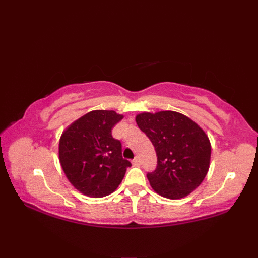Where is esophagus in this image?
I'll use <instances>...</instances> for the list:
<instances>
[{"label":"esophagus","instance_id":"1","mask_svg":"<svg viewBox=\"0 0 258 258\" xmlns=\"http://www.w3.org/2000/svg\"><path fill=\"white\" fill-rule=\"evenodd\" d=\"M132 163L134 164V165H140V164H141V160H140V157H139V156H136V157L134 158V160L132 161Z\"/></svg>","mask_w":258,"mask_h":258}]
</instances>
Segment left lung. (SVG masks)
<instances>
[{
  "instance_id": "obj_1",
  "label": "left lung",
  "mask_w": 258,
  "mask_h": 258,
  "mask_svg": "<svg viewBox=\"0 0 258 258\" xmlns=\"http://www.w3.org/2000/svg\"><path fill=\"white\" fill-rule=\"evenodd\" d=\"M155 147L157 165L147 173L157 194L178 200L204 180L210 168L211 143L194 120L174 111L141 113L135 118Z\"/></svg>"
}]
</instances>
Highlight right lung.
I'll use <instances>...</instances> for the list:
<instances>
[{"mask_svg":"<svg viewBox=\"0 0 258 258\" xmlns=\"http://www.w3.org/2000/svg\"><path fill=\"white\" fill-rule=\"evenodd\" d=\"M123 115L96 109L64 131L58 145L59 163L70 183L90 197H104L118 187L132 164L122 156V144L112 128Z\"/></svg>","mask_w":258,"mask_h":258,"instance_id":"add662e5","label":"right lung"}]
</instances>
